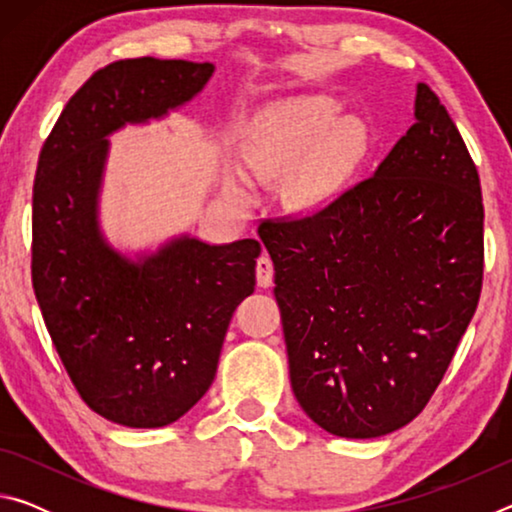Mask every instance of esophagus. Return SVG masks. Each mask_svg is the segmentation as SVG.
<instances>
[{"label": "esophagus", "mask_w": 512, "mask_h": 512, "mask_svg": "<svg viewBox=\"0 0 512 512\" xmlns=\"http://www.w3.org/2000/svg\"><path fill=\"white\" fill-rule=\"evenodd\" d=\"M255 273H257L259 287H262V289L271 287V284H273V262H271V257H268V255L259 257L257 266H255Z\"/></svg>", "instance_id": "esophagus-1"}]
</instances>
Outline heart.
I'll return each mask as SVG.
<instances>
[{
	"instance_id": "heart-1",
	"label": "heart",
	"mask_w": 512,
	"mask_h": 512,
	"mask_svg": "<svg viewBox=\"0 0 512 512\" xmlns=\"http://www.w3.org/2000/svg\"><path fill=\"white\" fill-rule=\"evenodd\" d=\"M339 103L323 94H300L264 110L246 146V167L259 180L291 171L287 194L296 205H311L323 196L366 142V128L357 117H336ZM225 192L248 201L250 187L232 171Z\"/></svg>"
}]
</instances>
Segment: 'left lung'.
<instances>
[{"label":"left lung","mask_w":512,"mask_h":512,"mask_svg":"<svg viewBox=\"0 0 512 512\" xmlns=\"http://www.w3.org/2000/svg\"><path fill=\"white\" fill-rule=\"evenodd\" d=\"M413 115L372 178L314 214L259 228L293 395L341 438L409 424L479 305V173L429 85L418 83Z\"/></svg>","instance_id":"1"}]
</instances>
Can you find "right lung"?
Wrapping results in <instances>:
<instances>
[{"instance_id":"1","label":"right lung","mask_w":512,"mask_h":512,"mask_svg":"<svg viewBox=\"0 0 512 512\" xmlns=\"http://www.w3.org/2000/svg\"><path fill=\"white\" fill-rule=\"evenodd\" d=\"M212 74V63L192 60H117L67 101L40 151L33 291L83 402L124 427H167L201 400L230 318L255 291V239L180 235L133 259L99 223L108 137L183 108Z\"/></svg>"}]
</instances>
